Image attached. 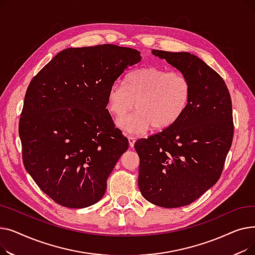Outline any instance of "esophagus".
<instances>
[{
	"label": "esophagus",
	"mask_w": 255,
	"mask_h": 255,
	"mask_svg": "<svg viewBox=\"0 0 255 255\" xmlns=\"http://www.w3.org/2000/svg\"><path fill=\"white\" fill-rule=\"evenodd\" d=\"M128 140H129V145H130V146H131V148H132V146H133V145H134V142H135L136 138H135L134 136H132V135H129V136H128Z\"/></svg>",
	"instance_id": "1"
}]
</instances>
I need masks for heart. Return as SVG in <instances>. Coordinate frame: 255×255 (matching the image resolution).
<instances>
[{
	"mask_svg": "<svg viewBox=\"0 0 255 255\" xmlns=\"http://www.w3.org/2000/svg\"><path fill=\"white\" fill-rule=\"evenodd\" d=\"M191 98V83L181 71H167L156 66L130 72L125 84L114 83L107 94V109L122 117L133 106L136 111L118 120V125L133 134L144 132L152 125L163 130L182 117Z\"/></svg>",
	"mask_w": 255,
	"mask_h": 255,
	"instance_id": "1",
	"label": "heart"
}]
</instances>
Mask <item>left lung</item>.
<instances>
[{"instance_id":"1","label":"left lung","mask_w":255,"mask_h":255,"mask_svg":"<svg viewBox=\"0 0 255 255\" xmlns=\"http://www.w3.org/2000/svg\"><path fill=\"white\" fill-rule=\"evenodd\" d=\"M189 78L191 98L172 126L134 143L138 187L163 208L188 206L219 180L234 137L233 107L223 78L189 52L153 49Z\"/></svg>"}]
</instances>
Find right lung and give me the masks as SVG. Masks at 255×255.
<instances>
[{"mask_svg": "<svg viewBox=\"0 0 255 255\" xmlns=\"http://www.w3.org/2000/svg\"><path fill=\"white\" fill-rule=\"evenodd\" d=\"M140 59L115 44L67 48L31 80L18 124L22 162L55 203L79 209L104 195L129 145L106 109L107 94Z\"/></svg>", "mask_w": 255, "mask_h": 255, "instance_id": "add662e5", "label": "right lung"}]
</instances>
